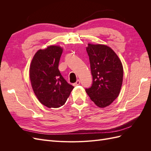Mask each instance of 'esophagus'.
<instances>
[{
	"mask_svg": "<svg viewBox=\"0 0 151 151\" xmlns=\"http://www.w3.org/2000/svg\"><path fill=\"white\" fill-rule=\"evenodd\" d=\"M79 84H80V80L79 79H78V80H77V81H76V83H75L74 84V86H78Z\"/></svg>",
	"mask_w": 151,
	"mask_h": 151,
	"instance_id": "esophagus-1",
	"label": "esophagus"
}]
</instances>
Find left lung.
<instances>
[{
    "mask_svg": "<svg viewBox=\"0 0 151 151\" xmlns=\"http://www.w3.org/2000/svg\"><path fill=\"white\" fill-rule=\"evenodd\" d=\"M93 84L86 88L90 99L99 108L111 104L119 95L122 88L123 68L113 50L104 45L88 44Z\"/></svg>",
    "mask_w": 151,
    "mask_h": 151,
    "instance_id": "obj_1",
    "label": "left lung"
}]
</instances>
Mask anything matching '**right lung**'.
<instances>
[{
    "label": "right lung",
    "mask_w": 151,
    "mask_h": 151,
    "mask_svg": "<svg viewBox=\"0 0 151 151\" xmlns=\"http://www.w3.org/2000/svg\"><path fill=\"white\" fill-rule=\"evenodd\" d=\"M63 49L49 46L35 53L29 67L32 88L39 101L49 108L64 104L74 86L68 84L58 70Z\"/></svg>",
    "instance_id": "1"
}]
</instances>
